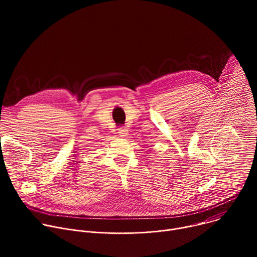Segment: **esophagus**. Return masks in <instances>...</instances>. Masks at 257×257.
Listing matches in <instances>:
<instances>
[{
    "label": "esophagus",
    "mask_w": 257,
    "mask_h": 257,
    "mask_svg": "<svg viewBox=\"0 0 257 257\" xmlns=\"http://www.w3.org/2000/svg\"><path fill=\"white\" fill-rule=\"evenodd\" d=\"M119 135L122 136V137L128 135V129H127L126 127H121V128L119 129Z\"/></svg>",
    "instance_id": "esophagus-1"
}]
</instances>
